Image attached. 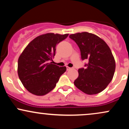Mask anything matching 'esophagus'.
Wrapping results in <instances>:
<instances>
[{
  "instance_id": "34e87169",
  "label": "esophagus",
  "mask_w": 129,
  "mask_h": 129,
  "mask_svg": "<svg viewBox=\"0 0 129 129\" xmlns=\"http://www.w3.org/2000/svg\"><path fill=\"white\" fill-rule=\"evenodd\" d=\"M70 69H72V68L69 67H67V70H69Z\"/></svg>"
}]
</instances>
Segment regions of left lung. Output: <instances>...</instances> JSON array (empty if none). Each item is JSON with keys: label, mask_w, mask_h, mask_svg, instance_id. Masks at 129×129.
<instances>
[{"label": "left lung", "mask_w": 129, "mask_h": 129, "mask_svg": "<svg viewBox=\"0 0 129 129\" xmlns=\"http://www.w3.org/2000/svg\"><path fill=\"white\" fill-rule=\"evenodd\" d=\"M69 38L79 47L82 60L87 59L85 68L78 70L74 82L77 88L87 94L103 91L113 79L115 60L109 46L100 37L87 32L72 34Z\"/></svg>", "instance_id": "obj_1"}]
</instances>
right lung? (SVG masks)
<instances>
[{
	"label": "right lung",
	"mask_w": 129,
	"mask_h": 129,
	"mask_svg": "<svg viewBox=\"0 0 129 129\" xmlns=\"http://www.w3.org/2000/svg\"><path fill=\"white\" fill-rule=\"evenodd\" d=\"M69 34L47 33L34 39L26 47L18 59L17 73L20 81L29 92L43 96L56 87L66 67L53 64L56 46Z\"/></svg>",
	"instance_id": "1"
}]
</instances>
